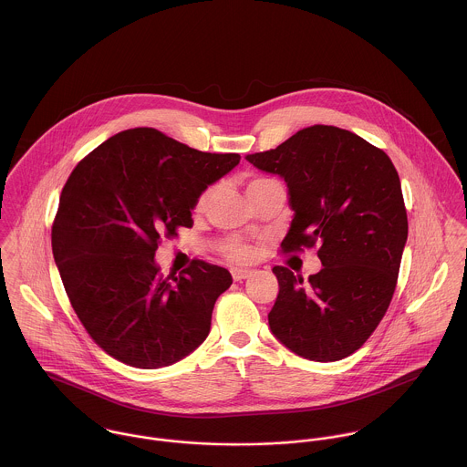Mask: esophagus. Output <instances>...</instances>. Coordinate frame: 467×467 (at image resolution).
Returning a JSON list of instances; mask_svg holds the SVG:
<instances>
[{"mask_svg":"<svg viewBox=\"0 0 467 467\" xmlns=\"http://www.w3.org/2000/svg\"><path fill=\"white\" fill-rule=\"evenodd\" d=\"M231 275H233L234 281H244V279L251 277L252 270H247V268H233Z\"/></svg>","mask_w":467,"mask_h":467,"instance_id":"34e87169","label":"esophagus"}]
</instances>
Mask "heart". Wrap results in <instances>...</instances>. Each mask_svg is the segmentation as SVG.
I'll use <instances>...</instances> for the list:
<instances>
[{"label":"heart","mask_w":467,"mask_h":467,"mask_svg":"<svg viewBox=\"0 0 467 467\" xmlns=\"http://www.w3.org/2000/svg\"><path fill=\"white\" fill-rule=\"evenodd\" d=\"M270 182H275V181L268 180V178H252V180L247 182V193L251 195L252 192H255V190H259V188H263V186H266V184H270ZM215 193V184L204 188V190L199 193L197 201H195V212H204V210L212 204ZM218 251L222 252L227 259L234 261V263H247V261H251L252 255H254V247H252L251 244L245 242V240H242V238H238V236H227V238H223V240L218 244Z\"/></svg>","instance_id":"1"}]
</instances>
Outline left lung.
<instances>
[{
	"label": "left lung",
	"mask_w": 467,
	"mask_h": 467,
	"mask_svg": "<svg viewBox=\"0 0 467 467\" xmlns=\"http://www.w3.org/2000/svg\"><path fill=\"white\" fill-rule=\"evenodd\" d=\"M254 167L286 181L295 212L285 254L318 247L323 268L307 281L274 266L279 293L268 323L304 359L352 356L384 318L407 242V212L389 156L359 135L315 124L249 154Z\"/></svg>",
	"instance_id": "left-lung-1"
}]
</instances>
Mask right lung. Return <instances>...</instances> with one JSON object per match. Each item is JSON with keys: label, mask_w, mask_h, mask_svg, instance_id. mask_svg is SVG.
I'll use <instances>...</instances> for the list:
<instances>
[{"label": "right lung", "mask_w": 467, "mask_h": 467, "mask_svg": "<svg viewBox=\"0 0 467 467\" xmlns=\"http://www.w3.org/2000/svg\"><path fill=\"white\" fill-rule=\"evenodd\" d=\"M238 163L236 152H202L135 128L74 167L51 227L53 255L76 317L113 359L154 369L208 337L231 274L193 259L163 277L154 254L161 238L192 227L199 193Z\"/></svg>", "instance_id": "add662e5"}]
</instances>
